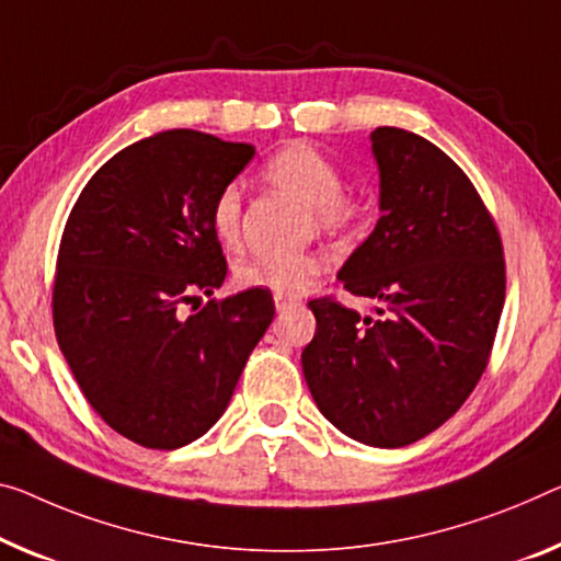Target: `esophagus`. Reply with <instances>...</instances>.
Returning a JSON list of instances; mask_svg holds the SVG:
<instances>
[{"label":"esophagus","instance_id":"34e87169","mask_svg":"<svg viewBox=\"0 0 561 561\" xmlns=\"http://www.w3.org/2000/svg\"><path fill=\"white\" fill-rule=\"evenodd\" d=\"M300 298H293V296H275V308L278 310H286L290 306H298Z\"/></svg>","mask_w":561,"mask_h":561}]
</instances>
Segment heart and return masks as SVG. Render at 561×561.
Masks as SVG:
<instances>
[{
    "instance_id": "b5f03b06",
    "label": "heart",
    "mask_w": 561,
    "mask_h": 561,
    "mask_svg": "<svg viewBox=\"0 0 561 561\" xmlns=\"http://www.w3.org/2000/svg\"><path fill=\"white\" fill-rule=\"evenodd\" d=\"M263 178L271 185L298 197L313 208L318 226L323 230L348 228L358 215V205L343 193V172L331 158L306 142L288 145L268 158ZM215 238L226 248H238L243 240V195L238 185L222 187L210 210ZM329 268L321 253L298 255H257L240 263L236 280L243 288L268 290L275 296H300Z\"/></svg>"
}]
</instances>
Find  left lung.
Here are the masks:
<instances>
[{
	"label": "left lung",
	"mask_w": 561,
	"mask_h": 561,
	"mask_svg": "<svg viewBox=\"0 0 561 561\" xmlns=\"http://www.w3.org/2000/svg\"><path fill=\"white\" fill-rule=\"evenodd\" d=\"M381 218L343 263L378 318L310 300L316 335L300 364L318 409L360 444L399 449L451 419L486 370L504 308L496 222L456 162L399 127H376Z\"/></svg>",
	"instance_id": "1"
}]
</instances>
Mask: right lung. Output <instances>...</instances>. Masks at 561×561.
Wrapping results in <instances>:
<instances>
[{"mask_svg":"<svg viewBox=\"0 0 561 561\" xmlns=\"http://www.w3.org/2000/svg\"><path fill=\"white\" fill-rule=\"evenodd\" d=\"M255 148L168 130L119 150L77 197L51 318L84 399L145 449H180L228 409L268 331V290L211 298L228 273L213 203Z\"/></svg>","mask_w":561,"mask_h":561,"instance_id":"1","label":"right lung"}]
</instances>
